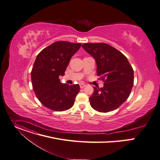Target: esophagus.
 <instances>
[{
  "mask_svg": "<svg viewBox=\"0 0 160 160\" xmlns=\"http://www.w3.org/2000/svg\"><path fill=\"white\" fill-rule=\"evenodd\" d=\"M85 85L84 83H80V88L81 89H83V88H85Z\"/></svg>",
  "mask_w": 160,
  "mask_h": 160,
  "instance_id": "34e87169",
  "label": "esophagus"
}]
</instances>
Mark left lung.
<instances>
[{
  "label": "left lung",
  "instance_id": "left-lung-1",
  "mask_svg": "<svg viewBox=\"0 0 160 160\" xmlns=\"http://www.w3.org/2000/svg\"><path fill=\"white\" fill-rule=\"evenodd\" d=\"M82 47L95 59L97 75L104 82L103 88H94L91 106L104 113L117 109L128 98L133 86L132 66L121 52L106 43H84Z\"/></svg>",
  "mask_w": 160,
  "mask_h": 160
}]
</instances>
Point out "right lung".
<instances>
[{
  "label": "right lung",
  "mask_w": 160,
  "mask_h": 160,
  "mask_svg": "<svg viewBox=\"0 0 160 160\" xmlns=\"http://www.w3.org/2000/svg\"><path fill=\"white\" fill-rule=\"evenodd\" d=\"M81 43L57 41L36 57L31 71L33 90L40 102L53 111H64L74 105L80 91L78 84L69 85L60 82L69 62Z\"/></svg>",
  "instance_id": "1"
}]
</instances>
